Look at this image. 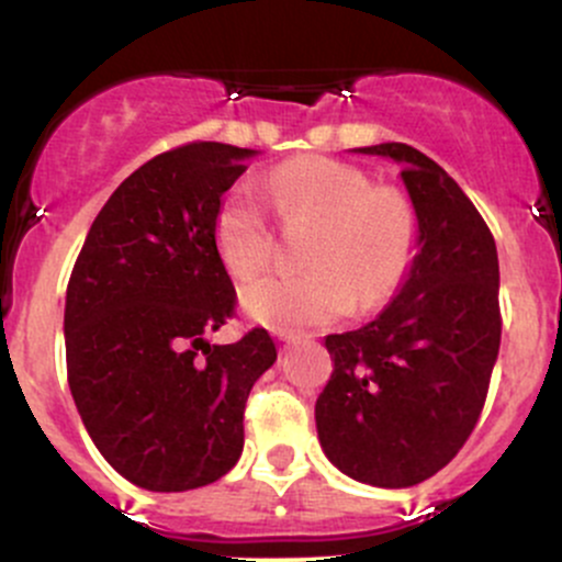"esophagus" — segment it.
<instances>
[{
	"label": "esophagus",
	"mask_w": 562,
	"mask_h": 562,
	"mask_svg": "<svg viewBox=\"0 0 562 562\" xmlns=\"http://www.w3.org/2000/svg\"><path fill=\"white\" fill-rule=\"evenodd\" d=\"M277 341H280L282 351H288L295 344V336H291V333H280V336H277Z\"/></svg>",
	"instance_id": "esophagus-1"
}]
</instances>
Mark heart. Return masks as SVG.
Masks as SVG:
<instances>
[{
    "label": "heart",
    "mask_w": 562,
    "mask_h": 562,
    "mask_svg": "<svg viewBox=\"0 0 562 562\" xmlns=\"http://www.w3.org/2000/svg\"><path fill=\"white\" fill-rule=\"evenodd\" d=\"M267 194L282 221H319L299 274H269L243 291L250 319L280 333L325 328L397 291L416 256V213L394 189H375L360 168L304 154L269 176ZM213 245L237 280L269 263L271 232L263 200L250 183L224 194L213 215Z\"/></svg>",
    "instance_id": "heart-1"
}]
</instances>
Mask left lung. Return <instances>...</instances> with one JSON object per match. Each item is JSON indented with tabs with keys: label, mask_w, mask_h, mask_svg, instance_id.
<instances>
[{
	"label": "left lung",
	"mask_w": 562,
	"mask_h": 562,
	"mask_svg": "<svg viewBox=\"0 0 562 562\" xmlns=\"http://www.w3.org/2000/svg\"><path fill=\"white\" fill-rule=\"evenodd\" d=\"M397 162L416 213V256L390 306L325 338L333 373L314 405L333 467L375 488L440 472L472 435L502 344L498 256L483 215L408 144L351 149Z\"/></svg>",
	"instance_id": "8db88e82"
}]
</instances>
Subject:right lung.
<instances>
[{
  "mask_svg": "<svg viewBox=\"0 0 562 562\" xmlns=\"http://www.w3.org/2000/svg\"><path fill=\"white\" fill-rule=\"evenodd\" d=\"M258 151L189 144L140 165L92 221L66 291L71 397L90 440L133 485L215 483L245 446L243 413L277 349L263 328L211 344L234 314L213 245L221 196Z\"/></svg>",
  "mask_w": 562,
  "mask_h": 562,
  "instance_id": "1",
  "label": "right lung"
}]
</instances>
